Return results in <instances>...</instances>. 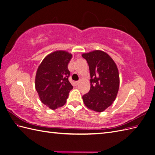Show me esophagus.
Wrapping results in <instances>:
<instances>
[{
  "mask_svg": "<svg viewBox=\"0 0 155 155\" xmlns=\"http://www.w3.org/2000/svg\"><path fill=\"white\" fill-rule=\"evenodd\" d=\"M79 83H80V81H76V82H75V85H76V86H78V85H79Z\"/></svg>",
  "mask_w": 155,
  "mask_h": 155,
  "instance_id": "obj_1",
  "label": "esophagus"
}]
</instances>
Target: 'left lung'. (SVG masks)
Masks as SVG:
<instances>
[{"label":"left lung","mask_w":155,"mask_h":155,"mask_svg":"<svg viewBox=\"0 0 155 155\" xmlns=\"http://www.w3.org/2000/svg\"><path fill=\"white\" fill-rule=\"evenodd\" d=\"M88 64L91 89L83 96L85 105L91 110L103 112L112 105L118 92L120 78L114 61L104 51L83 54Z\"/></svg>","instance_id":"8db88e82"}]
</instances>
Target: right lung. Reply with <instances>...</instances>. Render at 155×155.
I'll return each mask as SVG.
<instances>
[{
  "instance_id": "obj_1",
  "label": "right lung",
  "mask_w": 155,
  "mask_h": 155,
  "mask_svg": "<svg viewBox=\"0 0 155 155\" xmlns=\"http://www.w3.org/2000/svg\"><path fill=\"white\" fill-rule=\"evenodd\" d=\"M72 54L56 51L48 55L37 69L35 89L42 103L54 110L63 106L73 88L68 81V64Z\"/></svg>"
}]
</instances>
